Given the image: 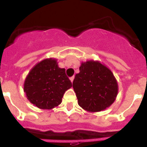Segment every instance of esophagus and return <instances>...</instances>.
I'll list each match as a JSON object with an SVG mask.
<instances>
[{
  "instance_id": "esophagus-1",
  "label": "esophagus",
  "mask_w": 147,
  "mask_h": 147,
  "mask_svg": "<svg viewBox=\"0 0 147 147\" xmlns=\"http://www.w3.org/2000/svg\"><path fill=\"white\" fill-rule=\"evenodd\" d=\"M74 76H72V77L70 78V80H71V82H73V81H74Z\"/></svg>"
}]
</instances>
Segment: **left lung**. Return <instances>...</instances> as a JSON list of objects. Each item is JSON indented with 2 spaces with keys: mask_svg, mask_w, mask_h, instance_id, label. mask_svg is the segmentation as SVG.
Here are the masks:
<instances>
[{
  "mask_svg": "<svg viewBox=\"0 0 147 147\" xmlns=\"http://www.w3.org/2000/svg\"><path fill=\"white\" fill-rule=\"evenodd\" d=\"M78 104L88 112H100L115 102L119 91L112 71L98 61L82 62L73 82Z\"/></svg>",
  "mask_w": 147,
  "mask_h": 147,
  "instance_id": "left-lung-1",
  "label": "left lung"
}]
</instances>
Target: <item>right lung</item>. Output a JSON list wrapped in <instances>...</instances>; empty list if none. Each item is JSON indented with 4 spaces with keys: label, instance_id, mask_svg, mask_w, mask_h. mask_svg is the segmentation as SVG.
Instances as JSON below:
<instances>
[{
    "label": "right lung",
    "instance_id": "add662e5",
    "mask_svg": "<svg viewBox=\"0 0 147 147\" xmlns=\"http://www.w3.org/2000/svg\"><path fill=\"white\" fill-rule=\"evenodd\" d=\"M71 87L65 69L59 67L57 59L49 58L31 69L24 82L23 90L34 106L51 110L60 105L65 92Z\"/></svg>",
    "mask_w": 147,
    "mask_h": 147
}]
</instances>
